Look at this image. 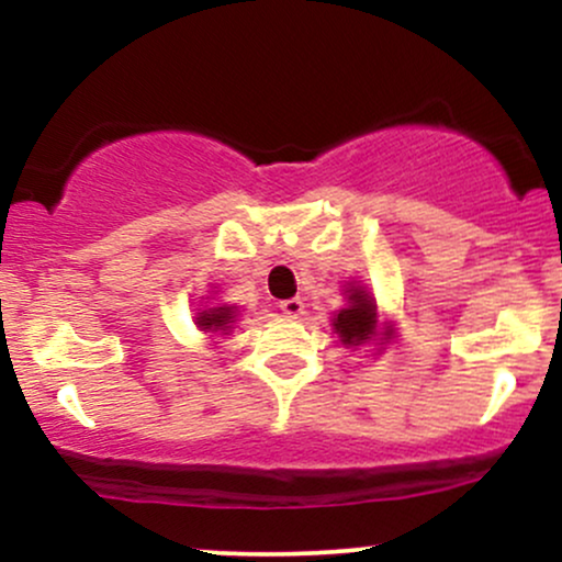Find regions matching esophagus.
Here are the masks:
<instances>
[{"label":"esophagus","mask_w":562,"mask_h":562,"mask_svg":"<svg viewBox=\"0 0 562 562\" xmlns=\"http://www.w3.org/2000/svg\"><path fill=\"white\" fill-rule=\"evenodd\" d=\"M280 308H282V314H285V317H301L303 301L301 299H288V301L280 303Z\"/></svg>","instance_id":"obj_1"}]
</instances>
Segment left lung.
<instances>
[{
    "instance_id": "obj_1",
    "label": "left lung",
    "mask_w": 562,
    "mask_h": 562,
    "mask_svg": "<svg viewBox=\"0 0 562 562\" xmlns=\"http://www.w3.org/2000/svg\"><path fill=\"white\" fill-rule=\"evenodd\" d=\"M346 293L348 306L340 308L333 317V330L338 333L340 344L348 348H357L370 344L378 335V306L364 288L351 285V290H346ZM391 333L393 330L385 327V340L391 338Z\"/></svg>"
}]
</instances>
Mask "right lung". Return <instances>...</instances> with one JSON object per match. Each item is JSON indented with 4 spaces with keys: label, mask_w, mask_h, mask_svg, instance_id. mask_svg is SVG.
Wrapping results in <instances>:
<instances>
[{
    "label": "right lung",
    "mask_w": 562,
    "mask_h": 562,
    "mask_svg": "<svg viewBox=\"0 0 562 562\" xmlns=\"http://www.w3.org/2000/svg\"><path fill=\"white\" fill-rule=\"evenodd\" d=\"M232 322H235V306H214V308H203L198 312L195 325L205 333H229Z\"/></svg>",
    "instance_id": "add662e5"
}]
</instances>
